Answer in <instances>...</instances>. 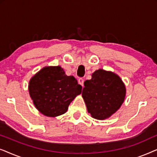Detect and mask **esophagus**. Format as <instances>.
<instances>
[{"label": "esophagus", "mask_w": 157, "mask_h": 157, "mask_svg": "<svg viewBox=\"0 0 157 157\" xmlns=\"http://www.w3.org/2000/svg\"><path fill=\"white\" fill-rule=\"evenodd\" d=\"M78 82L81 86H83V82H84V79H83V78H79L78 80Z\"/></svg>", "instance_id": "obj_1"}]
</instances>
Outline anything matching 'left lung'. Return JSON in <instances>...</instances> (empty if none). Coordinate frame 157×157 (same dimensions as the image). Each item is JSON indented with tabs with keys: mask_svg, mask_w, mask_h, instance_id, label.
Returning a JSON list of instances; mask_svg holds the SVG:
<instances>
[{
	"mask_svg": "<svg viewBox=\"0 0 157 157\" xmlns=\"http://www.w3.org/2000/svg\"><path fill=\"white\" fill-rule=\"evenodd\" d=\"M91 76L83 83L82 96L91 117L105 119L121 106L125 98V86L117 74L111 71L98 69Z\"/></svg>",
	"mask_w": 157,
	"mask_h": 157,
	"instance_id": "obj_1",
	"label": "left lung"
}]
</instances>
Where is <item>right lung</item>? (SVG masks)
<instances>
[{
    "label": "right lung",
    "instance_id": "add662e5",
    "mask_svg": "<svg viewBox=\"0 0 157 157\" xmlns=\"http://www.w3.org/2000/svg\"><path fill=\"white\" fill-rule=\"evenodd\" d=\"M82 86L72 76H66L60 66L42 68L29 82L30 96L36 109L54 117L67 111L70 103L81 93Z\"/></svg>",
    "mask_w": 157,
    "mask_h": 157
}]
</instances>
